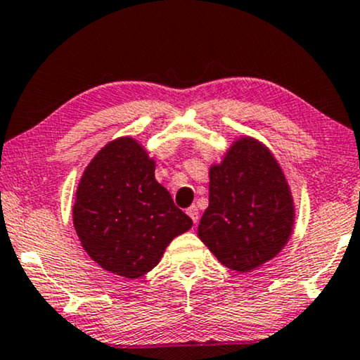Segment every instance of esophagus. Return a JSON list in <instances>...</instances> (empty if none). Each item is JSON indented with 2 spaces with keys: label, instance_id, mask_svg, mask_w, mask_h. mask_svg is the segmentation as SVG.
Here are the masks:
<instances>
[{
  "label": "esophagus",
  "instance_id": "34e87169",
  "mask_svg": "<svg viewBox=\"0 0 360 360\" xmlns=\"http://www.w3.org/2000/svg\"><path fill=\"white\" fill-rule=\"evenodd\" d=\"M186 214H188V217L191 218V220H193V223H197L198 221V217H200V212H198V208L195 207V205H191V207L186 210Z\"/></svg>",
  "mask_w": 360,
  "mask_h": 360
}]
</instances>
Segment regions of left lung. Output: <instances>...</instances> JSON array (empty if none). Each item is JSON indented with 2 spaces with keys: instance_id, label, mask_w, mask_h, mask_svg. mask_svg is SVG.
I'll list each match as a JSON object with an SVG mask.
<instances>
[{
  "instance_id": "1",
  "label": "left lung",
  "mask_w": 360,
  "mask_h": 360,
  "mask_svg": "<svg viewBox=\"0 0 360 360\" xmlns=\"http://www.w3.org/2000/svg\"><path fill=\"white\" fill-rule=\"evenodd\" d=\"M198 238L221 264L238 273L273 259L294 226V203L281 167L251 137L231 143L210 167V197Z\"/></svg>"
}]
</instances>
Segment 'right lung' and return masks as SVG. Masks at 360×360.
I'll return each instance as SVG.
<instances>
[{"mask_svg": "<svg viewBox=\"0 0 360 360\" xmlns=\"http://www.w3.org/2000/svg\"><path fill=\"white\" fill-rule=\"evenodd\" d=\"M72 221L91 259L127 279L155 268L170 241L193 225L155 180V160L132 137L112 140L86 167Z\"/></svg>", "mask_w": 360, "mask_h": 360, "instance_id": "obj_1", "label": "right lung"}]
</instances>
